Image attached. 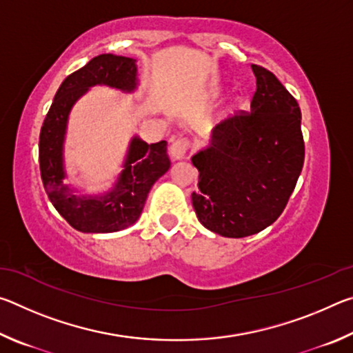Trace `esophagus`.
Here are the masks:
<instances>
[{
  "label": "esophagus",
  "instance_id": "34e87169",
  "mask_svg": "<svg viewBox=\"0 0 353 353\" xmlns=\"http://www.w3.org/2000/svg\"><path fill=\"white\" fill-rule=\"evenodd\" d=\"M188 148H190V141L188 140H185V139L176 140L171 145V148H170L171 159L172 160H182V159H185V157H187Z\"/></svg>",
  "mask_w": 353,
  "mask_h": 353
}]
</instances>
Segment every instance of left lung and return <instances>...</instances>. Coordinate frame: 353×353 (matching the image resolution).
<instances>
[{"mask_svg": "<svg viewBox=\"0 0 353 353\" xmlns=\"http://www.w3.org/2000/svg\"><path fill=\"white\" fill-rule=\"evenodd\" d=\"M250 113L225 119L191 162L199 171L191 201L199 223L227 238L259 234L286 207L301 176L305 146L301 109L266 68L252 65Z\"/></svg>", "mask_w": 353, "mask_h": 353, "instance_id": "8db88e82", "label": "left lung"}]
</instances>
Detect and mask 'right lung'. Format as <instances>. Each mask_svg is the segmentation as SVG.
Segmentation results:
<instances>
[{"label":"right lung","mask_w":353,"mask_h":353,"mask_svg":"<svg viewBox=\"0 0 353 353\" xmlns=\"http://www.w3.org/2000/svg\"><path fill=\"white\" fill-rule=\"evenodd\" d=\"M94 85H107L124 93L139 88L137 61L101 54L62 82L43 121L39 140V162L48 198L65 221L83 234H110L135 224L152 185L170 170L166 141L148 145L139 135L129 148L112 188L99 194H82L67 183L65 137L73 105Z\"/></svg>","instance_id":"right-lung-1"}]
</instances>
